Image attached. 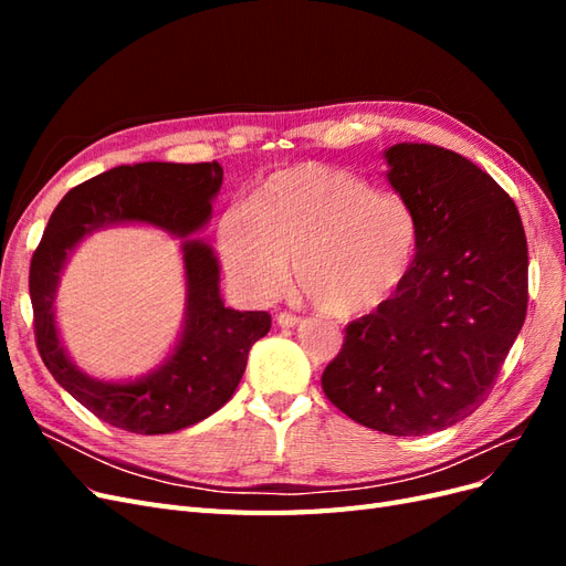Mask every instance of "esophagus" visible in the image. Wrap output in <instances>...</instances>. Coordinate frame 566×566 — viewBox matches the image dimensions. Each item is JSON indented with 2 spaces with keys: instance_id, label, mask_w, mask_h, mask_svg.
I'll return each mask as SVG.
<instances>
[{
  "instance_id": "obj_1",
  "label": "esophagus",
  "mask_w": 566,
  "mask_h": 566,
  "mask_svg": "<svg viewBox=\"0 0 566 566\" xmlns=\"http://www.w3.org/2000/svg\"><path fill=\"white\" fill-rule=\"evenodd\" d=\"M276 321H279V325L281 328H295V325L302 321L297 314H290V312H281L279 316H276Z\"/></svg>"
}]
</instances>
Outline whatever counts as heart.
Returning <instances> with one entry per match:
<instances>
[{"label": "heart", "instance_id": "heart-1", "mask_svg": "<svg viewBox=\"0 0 566 566\" xmlns=\"http://www.w3.org/2000/svg\"><path fill=\"white\" fill-rule=\"evenodd\" d=\"M221 260L254 300L295 281L328 316L354 318L401 293L418 252L413 210L347 169L300 163L271 172L217 224Z\"/></svg>", "mask_w": 566, "mask_h": 566}]
</instances>
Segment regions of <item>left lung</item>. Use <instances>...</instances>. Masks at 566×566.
<instances>
[{"mask_svg":"<svg viewBox=\"0 0 566 566\" xmlns=\"http://www.w3.org/2000/svg\"><path fill=\"white\" fill-rule=\"evenodd\" d=\"M418 221L401 293L347 325L323 391L394 437L447 430L486 401L524 325L528 252L517 205L468 158L432 144L385 150Z\"/></svg>","mask_w":566,"mask_h":566,"instance_id":"left-lung-1","label":"left lung"}]
</instances>
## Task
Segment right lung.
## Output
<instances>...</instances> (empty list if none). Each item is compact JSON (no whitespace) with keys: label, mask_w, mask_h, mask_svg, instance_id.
<instances>
[{"label":"right lung","mask_w":566,"mask_h":566,"mask_svg":"<svg viewBox=\"0 0 566 566\" xmlns=\"http://www.w3.org/2000/svg\"><path fill=\"white\" fill-rule=\"evenodd\" d=\"M224 169L217 160L119 165L75 186L56 205L30 262L35 339L54 380L96 418L134 434H167L212 416L241 382L248 352L271 328L266 312H235L219 295L212 248L188 235L208 224ZM123 220H144L185 238L187 321L168 361L134 384L84 376L64 356L55 333L57 273L81 238Z\"/></svg>","instance_id":"obj_1"}]
</instances>
